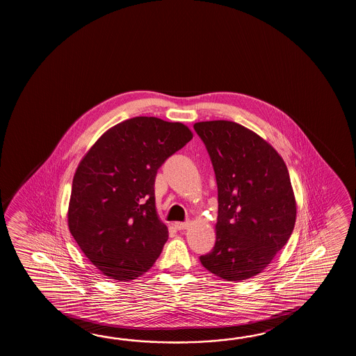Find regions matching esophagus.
<instances>
[{
	"label": "esophagus",
	"mask_w": 356,
	"mask_h": 356,
	"mask_svg": "<svg viewBox=\"0 0 356 356\" xmlns=\"http://www.w3.org/2000/svg\"><path fill=\"white\" fill-rule=\"evenodd\" d=\"M175 229H178V230H186V229H188L189 222L188 221H186V222H181V221H177L175 222Z\"/></svg>",
	"instance_id": "34e87169"
}]
</instances>
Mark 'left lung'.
<instances>
[{
  "mask_svg": "<svg viewBox=\"0 0 356 356\" xmlns=\"http://www.w3.org/2000/svg\"><path fill=\"white\" fill-rule=\"evenodd\" d=\"M218 183L219 213L213 250L200 257L227 281L262 273L288 243L296 201L288 167L265 138L232 121L197 122Z\"/></svg>",
  "mask_w": 356,
  "mask_h": 356,
  "instance_id": "obj_1",
  "label": "left lung"
}]
</instances>
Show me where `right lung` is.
I'll return each instance as SVG.
<instances>
[{"mask_svg": "<svg viewBox=\"0 0 356 356\" xmlns=\"http://www.w3.org/2000/svg\"><path fill=\"white\" fill-rule=\"evenodd\" d=\"M192 137L181 122L135 117L106 131L79 163L68 229L109 279H137L159 257L169 234L155 206V177Z\"/></svg>", "mask_w": 356, "mask_h": 356, "instance_id": "obj_1", "label": "right lung"}]
</instances>
